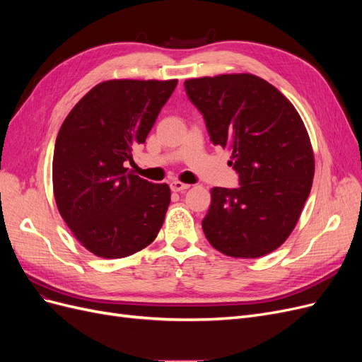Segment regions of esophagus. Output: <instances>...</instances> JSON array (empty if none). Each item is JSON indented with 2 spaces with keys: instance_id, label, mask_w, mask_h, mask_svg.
Listing matches in <instances>:
<instances>
[{
  "instance_id": "obj_1",
  "label": "esophagus",
  "mask_w": 362,
  "mask_h": 362,
  "mask_svg": "<svg viewBox=\"0 0 362 362\" xmlns=\"http://www.w3.org/2000/svg\"><path fill=\"white\" fill-rule=\"evenodd\" d=\"M189 187H190V184H184L181 181H172L170 182V189L173 192H184V190H187Z\"/></svg>"
}]
</instances>
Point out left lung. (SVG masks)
<instances>
[{
  "label": "left lung",
  "mask_w": 362,
  "mask_h": 362,
  "mask_svg": "<svg viewBox=\"0 0 362 362\" xmlns=\"http://www.w3.org/2000/svg\"><path fill=\"white\" fill-rule=\"evenodd\" d=\"M213 145L233 152L237 189H211L202 221L210 245L234 258L278 249L298 223L314 178V154L303 120L275 86L252 74L185 80Z\"/></svg>",
  "instance_id": "left-lung-1"
}]
</instances>
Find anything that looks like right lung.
<instances>
[{
    "mask_svg": "<svg viewBox=\"0 0 362 362\" xmlns=\"http://www.w3.org/2000/svg\"><path fill=\"white\" fill-rule=\"evenodd\" d=\"M178 80H110L75 104L56 139L52 187L75 238L101 258H124L154 242L170 204L168 184L125 168L145 144Z\"/></svg>",
    "mask_w": 362,
    "mask_h": 362,
    "instance_id": "add662e5",
    "label": "right lung"
}]
</instances>
